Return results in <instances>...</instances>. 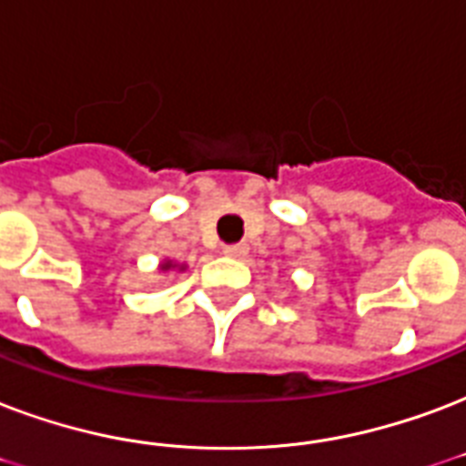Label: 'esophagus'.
<instances>
[{"mask_svg":"<svg viewBox=\"0 0 466 466\" xmlns=\"http://www.w3.org/2000/svg\"><path fill=\"white\" fill-rule=\"evenodd\" d=\"M222 254L229 258H241L247 254V247H244V244H227V247L222 248Z\"/></svg>","mask_w":466,"mask_h":466,"instance_id":"1","label":"esophagus"}]
</instances>
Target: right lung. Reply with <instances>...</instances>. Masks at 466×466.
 <instances>
[{"label":"right lung","mask_w":466,"mask_h":466,"mask_svg":"<svg viewBox=\"0 0 466 466\" xmlns=\"http://www.w3.org/2000/svg\"><path fill=\"white\" fill-rule=\"evenodd\" d=\"M187 264H183V261H176V258H163L161 264H158V271H186Z\"/></svg>","instance_id":"add662e5"}]
</instances>
